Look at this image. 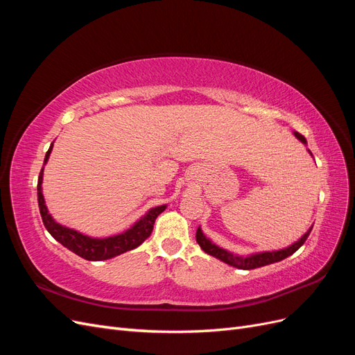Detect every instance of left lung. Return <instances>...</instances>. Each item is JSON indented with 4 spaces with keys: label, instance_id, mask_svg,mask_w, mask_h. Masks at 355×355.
<instances>
[{
    "label": "left lung",
    "instance_id": "1",
    "mask_svg": "<svg viewBox=\"0 0 355 355\" xmlns=\"http://www.w3.org/2000/svg\"><path fill=\"white\" fill-rule=\"evenodd\" d=\"M293 135L304 145H306V139L302 135L297 133V132H295ZM308 153L311 154L309 149H308ZM311 157H313V154H311ZM311 230H313V227H311L297 241H295L293 244H290L288 247H286V249L272 250V252H259V253H253V254H247V256H240V254H235L232 252L222 249V247H219L218 244H214L211 240H209L206 235H204V232L201 231L200 227L197 230L196 239H197V243L200 244L201 249L206 253H209L210 256L216 257V259H219L225 263H228L234 268H239V270H254V268H261V266L270 265V263H274V262H280V261L286 259V257H288L290 254H293L299 249V247L306 241Z\"/></svg>",
    "mask_w": 355,
    "mask_h": 355
}]
</instances>
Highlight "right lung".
Wrapping results in <instances>:
<instances>
[{
	"label": "right lung",
	"mask_w": 355,
	"mask_h": 355,
	"mask_svg": "<svg viewBox=\"0 0 355 355\" xmlns=\"http://www.w3.org/2000/svg\"><path fill=\"white\" fill-rule=\"evenodd\" d=\"M53 144L50 145L49 151L44 158V166L47 164L49 157L51 154ZM44 166H42L40 171V178H38V206H40V213L42 218V223H44L46 230L50 232V235L56 241H59L62 245H65L67 249L73 252L75 254H78L80 257L85 261H106L111 259V257H115L121 253H125L128 250L136 249L137 245H141L149 235H151L154 230V223L155 219L158 218L159 213H163L166 210V204L164 206H157L149 209L144 216L139 219L132 228H128L127 231L111 235V237H105V239H93L89 237V235L81 234L80 231H75L72 228L63 227V225L58 223L55 219H53L51 214L49 213V209L46 206L44 196H42V175H44Z\"/></svg>",
	"instance_id": "obj_1"
}]
</instances>
